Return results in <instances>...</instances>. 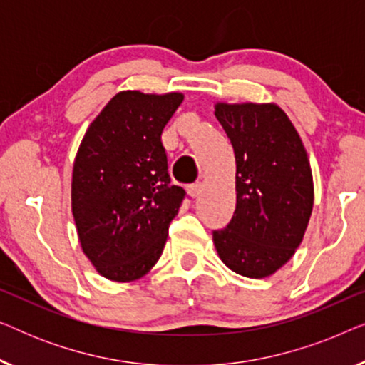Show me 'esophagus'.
Here are the masks:
<instances>
[{
    "label": "esophagus",
    "instance_id": "obj_1",
    "mask_svg": "<svg viewBox=\"0 0 365 365\" xmlns=\"http://www.w3.org/2000/svg\"><path fill=\"white\" fill-rule=\"evenodd\" d=\"M201 191H202V182H196V184H191V186L187 187V192H189V196L191 197H199V194H201Z\"/></svg>",
    "mask_w": 365,
    "mask_h": 365
}]
</instances>
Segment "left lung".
<instances>
[{"mask_svg":"<svg viewBox=\"0 0 365 365\" xmlns=\"http://www.w3.org/2000/svg\"><path fill=\"white\" fill-rule=\"evenodd\" d=\"M236 154V211L212 232L221 261L244 277L272 276L294 256L314 206L302 139L276 103L214 104Z\"/></svg>","mask_w":365,"mask_h":365,"instance_id":"8db88e82","label":"left lung"}]
</instances>
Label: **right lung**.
Masks as SVG:
<instances>
[{
    "label": "right lung",
    "mask_w": 365,
    "mask_h": 365,
    "mask_svg": "<svg viewBox=\"0 0 365 365\" xmlns=\"http://www.w3.org/2000/svg\"><path fill=\"white\" fill-rule=\"evenodd\" d=\"M182 99L119 91L79 144L71 211L83 252L109 281H138L161 257L186 194L169 184L161 134Z\"/></svg>",
    "instance_id": "1"
}]
</instances>
